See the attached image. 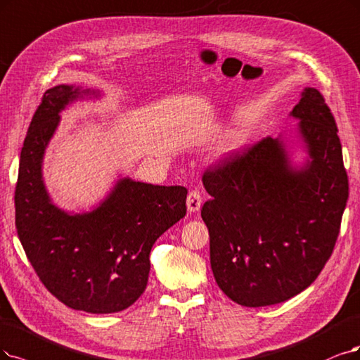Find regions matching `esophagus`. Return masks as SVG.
<instances>
[{
    "instance_id": "obj_1",
    "label": "esophagus",
    "mask_w": 360,
    "mask_h": 360,
    "mask_svg": "<svg viewBox=\"0 0 360 360\" xmlns=\"http://www.w3.org/2000/svg\"><path fill=\"white\" fill-rule=\"evenodd\" d=\"M202 202H203V197L202 193L198 190H191L188 197H187V206H188V212H197L200 210L202 207Z\"/></svg>"
}]
</instances>
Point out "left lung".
Wrapping results in <instances>:
<instances>
[{"label": "left lung", "mask_w": 360, "mask_h": 360, "mask_svg": "<svg viewBox=\"0 0 360 360\" xmlns=\"http://www.w3.org/2000/svg\"><path fill=\"white\" fill-rule=\"evenodd\" d=\"M290 115L310 155L294 169L281 138L267 136L203 173L202 218L221 290L245 307L283 302L309 288L332 255L349 178L335 118L307 87Z\"/></svg>", "instance_id": "left-lung-1"}]
</instances>
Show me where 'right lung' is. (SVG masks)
Masks as SVG:
<instances>
[{"label":"right lung","mask_w":360,"mask_h":360,"mask_svg":"<svg viewBox=\"0 0 360 360\" xmlns=\"http://www.w3.org/2000/svg\"><path fill=\"white\" fill-rule=\"evenodd\" d=\"M95 90L49 89L23 142L15 191L19 240L39 281L74 310L122 311L146 288L157 238L187 214V188L123 178L87 214L70 215L51 203L41 163L65 106Z\"/></svg>","instance_id":"add662e5"}]
</instances>
